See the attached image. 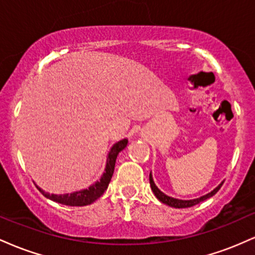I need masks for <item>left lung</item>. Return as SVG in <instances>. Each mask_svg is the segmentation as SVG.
I'll list each match as a JSON object with an SVG mask.
<instances>
[{
    "instance_id": "obj_1",
    "label": "left lung",
    "mask_w": 255,
    "mask_h": 255,
    "mask_svg": "<svg viewBox=\"0 0 255 255\" xmlns=\"http://www.w3.org/2000/svg\"><path fill=\"white\" fill-rule=\"evenodd\" d=\"M150 184H151L152 191H153V193H154V195H156L158 200L162 201L163 204L169 205V206L175 207V209H186V207H192V206H194V205L201 203V201L206 200V199L213 197V195H215L216 193H217L219 189H221V187H222V184H223V182L219 184L218 187H216V188L213 189L211 193H209V194L204 195V197L198 198V199H193V200H180V199H175V198H171V197H168V195H165L164 193L160 192L159 189H158V187L156 186V184H154L153 178H152L151 174H150Z\"/></svg>"
}]
</instances>
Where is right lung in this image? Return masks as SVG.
I'll use <instances>...</instances> for the list:
<instances>
[{
    "label": "right lung",
    "instance_id": "1",
    "mask_svg": "<svg viewBox=\"0 0 255 255\" xmlns=\"http://www.w3.org/2000/svg\"><path fill=\"white\" fill-rule=\"evenodd\" d=\"M127 144H128V140L124 139L121 140V141L116 142V144L111 147L109 156H108V159H107V166H105V171L103 176L101 177V180L97 181L95 184H92V186H90L87 189L71 193V194L55 195V194H48V193L42 191L39 187H37V188L39 189V192L42 193L43 195H45L46 198L50 199L52 201H56L58 204L68 205V206H86V205L92 204L93 201L97 200V199L101 197L105 191H107L111 177H113L118 154L124 150L126 146H127Z\"/></svg>",
    "mask_w": 255,
    "mask_h": 255
}]
</instances>
